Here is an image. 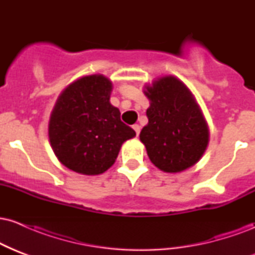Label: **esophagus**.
I'll use <instances>...</instances> for the list:
<instances>
[{"mask_svg": "<svg viewBox=\"0 0 255 255\" xmlns=\"http://www.w3.org/2000/svg\"><path fill=\"white\" fill-rule=\"evenodd\" d=\"M133 129L135 130L136 136H139V134H140V126H139V125H134V126H133Z\"/></svg>", "mask_w": 255, "mask_h": 255, "instance_id": "obj_1", "label": "esophagus"}]
</instances>
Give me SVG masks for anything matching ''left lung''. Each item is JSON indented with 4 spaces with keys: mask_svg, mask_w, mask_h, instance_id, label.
I'll return each mask as SVG.
<instances>
[{
    "mask_svg": "<svg viewBox=\"0 0 255 255\" xmlns=\"http://www.w3.org/2000/svg\"><path fill=\"white\" fill-rule=\"evenodd\" d=\"M145 87L148 124L140 131V140L148 158L165 172L191 168L209 144V128L192 92L172 75Z\"/></svg>",
    "mask_w": 255,
    "mask_h": 255,
    "instance_id": "8db88e82",
    "label": "left lung"
}]
</instances>
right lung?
<instances>
[{
    "label": "right lung",
    "instance_id": "1",
    "mask_svg": "<svg viewBox=\"0 0 255 255\" xmlns=\"http://www.w3.org/2000/svg\"><path fill=\"white\" fill-rule=\"evenodd\" d=\"M113 84L102 74L72 83L58 97L49 121L54 153L71 170L99 175L115 163L126 140L135 136L110 104Z\"/></svg>",
    "mask_w": 255,
    "mask_h": 255
}]
</instances>
